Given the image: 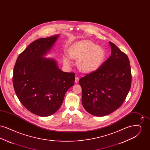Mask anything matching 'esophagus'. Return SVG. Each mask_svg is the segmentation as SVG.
Returning a JSON list of instances; mask_svg holds the SVG:
<instances>
[{
	"mask_svg": "<svg viewBox=\"0 0 150 150\" xmlns=\"http://www.w3.org/2000/svg\"><path fill=\"white\" fill-rule=\"evenodd\" d=\"M79 80V78L78 76H76V77H75V82L76 83H78Z\"/></svg>",
	"mask_w": 150,
	"mask_h": 150,
	"instance_id": "1",
	"label": "esophagus"
}]
</instances>
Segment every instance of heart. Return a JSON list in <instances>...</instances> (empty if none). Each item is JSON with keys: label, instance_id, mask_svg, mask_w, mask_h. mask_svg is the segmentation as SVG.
<instances>
[{"label": "heart", "instance_id": "heart-1", "mask_svg": "<svg viewBox=\"0 0 150 150\" xmlns=\"http://www.w3.org/2000/svg\"><path fill=\"white\" fill-rule=\"evenodd\" d=\"M69 56L72 59L78 60L77 65L81 71H93L97 69L102 62L105 52L100 46L89 41L79 42L69 50ZM64 64L69 66L70 61L66 57L64 58Z\"/></svg>", "mask_w": 150, "mask_h": 150}]
</instances>
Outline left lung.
Listing matches in <instances>:
<instances>
[{
    "label": "left lung",
    "mask_w": 150,
    "mask_h": 150,
    "mask_svg": "<svg viewBox=\"0 0 150 150\" xmlns=\"http://www.w3.org/2000/svg\"><path fill=\"white\" fill-rule=\"evenodd\" d=\"M111 56L100 67L79 80L81 101L86 111L96 116L113 112L122 105L130 89L132 74L127 55L109 42Z\"/></svg>",
    "instance_id": "8db88e82"
}]
</instances>
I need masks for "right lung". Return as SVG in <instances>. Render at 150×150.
<instances>
[{
    "label": "right lung",
    "instance_id": "add662e5",
    "mask_svg": "<svg viewBox=\"0 0 150 150\" xmlns=\"http://www.w3.org/2000/svg\"><path fill=\"white\" fill-rule=\"evenodd\" d=\"M58 37L40 38L30 44L14 65L12 78L15 93L24 107L40 116L55 113L75 83L74 72L62 71L56 60L43 57Z\"/></svg>",
    "mask_w": 150,
    "mask_h": 150
}]
</instances>
